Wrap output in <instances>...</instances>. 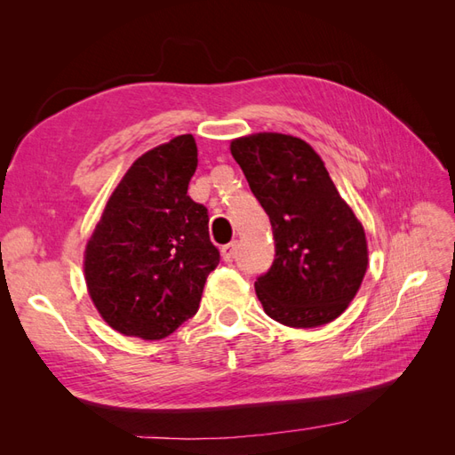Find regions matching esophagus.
Instances as JSON below:
<instances>
[{"mask_svg":"<svg viewBox=\"0 0 455 455\" xmlns=\"http://www.w3.org/2000/svg\"><path fill=\"white\" fill-rule=\"evenodd\" d=\"M235 252H237V241H231L222 246V258L226 261H229L233 256H235Z\"/></svg>","mask_w":455,"mask_h":455,"instance_id":"34e87169","label":"esophagus"}]
</instances>
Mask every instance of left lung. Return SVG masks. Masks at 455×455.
<instances>
[{"mask_svg":"<svg viewBox=\"0 0 455 455\" xmlns=\"http://www.w3.org/2000/svg\"><path fill=\"white\" fill-rule=\"evenodd\" d=\"M231 156L273 229L275 259L256 279L273 321L315 328L334 321L363 283V224L343 201L323 159L296 136L259 132L231 142Z\"/></svg>","mask_w":455,"mask_h":455,"instance_id":"obj_1","label":"left lung"}]
</instances>
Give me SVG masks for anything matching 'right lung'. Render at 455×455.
I'll return each mask as SVG.
<instances>
[{
  "label": "right lung",
  "mask_w": 455,
  "mask_h": 455,
  "mask_svg": "<svg viewBox=\"0 0 455 455\" xmlns=\"http://www.w3.org/2000/svg\"><path fill=\"white\" fill-rule=\"evenodd\" d=\"M196 169L191 134L149 149L123 176L87 243L91 299L121 334L167 338L199 309L220 251L209 211L188 196Z\"/></svg>",
  "instance_id": "add662e5"
}]
</instances>
